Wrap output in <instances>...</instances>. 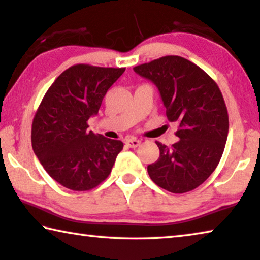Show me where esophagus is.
Listing matches in <instances>:
<instances>
[{"instance_id": "esophagus-1", "label": "esophagus", "mask_w": 260, "mask_h": 260, "mask_svg": "<svg viewBox=\"0 0 260 260\" xmlns=\"http://www.w3.org/2000/svg\"><path fill=\"white\" fill-rule=\"evenodd\" d=\"M125 144L131 149H136V147H138L141 145V141L139 139H136V138H129L125 141Z\"/></svg>"}]
</instances>
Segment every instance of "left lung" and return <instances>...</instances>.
<instances>
[{"instance_id":"left-lung-1","label":"left lung","mask_w":260,"mask_h":260,"mask_svg":"<svg viewBox=\"0 0 260 260\" xmlns=\"http://www.w3.org/2000/svg\"><path fill=\"white\" fill-rule=\"evenodd\" d=\"M157 87L170 122L178 123L179 141L157 142L158 160L147 166L161 188L181 194L205 182L218 165L229 131L222 93L205 71L185 58L167 55L134 67Z\"/></svg>"}]
</instances>
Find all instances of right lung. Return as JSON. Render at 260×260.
Wrapping results in <instances>:
<instances>
[{
    "instance_id": "obj_1",
    "label": "right lung",
    "mask_w": 260,
    "mask_h": 260,
    "mask_svg": "<svg viewBox=\"0 0 260 260\" xmlns=\"http://www.w3.org/2000/svg\"><path fill=\"white\" fill-rule=\"evenodd\" d=\"M125 69L75 65L47 90L32 122L31 142L44 169L66 188L89 190L109 175L121 141L95 135L88 119L96 116L108 89Z\"/></svg>"
}]
</instances>
